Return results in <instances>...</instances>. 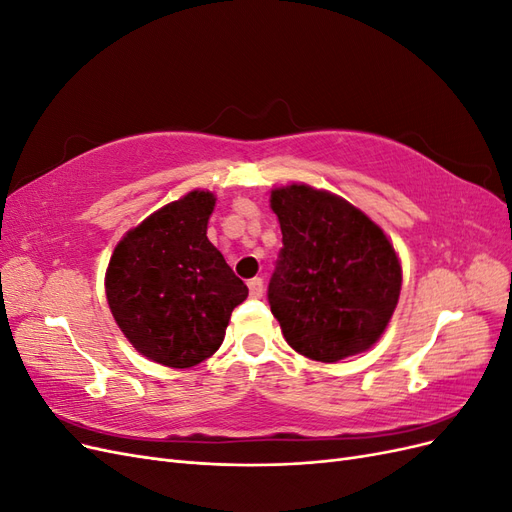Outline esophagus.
I'll return each mask as SVG.
<instances>
[{
  "label": "esophagus",
  "instance_id": "obj_1",
  "mask_svg": "<svg viewBox=\"0 0 512 512\" xmlns=\"http://www.w3.org/2000/svg\"><path fill=\"white\" fill-rule=\"evenodd\" d=\"M247 288H250V297L260 299L262 292H265V284H262L260 277H254V280L247 282Z\"/></svg>",
  "mask_w": 512,
  "mask_h": 512
}]
</instances>
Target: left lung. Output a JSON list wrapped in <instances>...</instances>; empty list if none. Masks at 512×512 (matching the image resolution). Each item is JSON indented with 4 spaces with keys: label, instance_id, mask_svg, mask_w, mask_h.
Instances as JSON below:
<instances>
[{
    "label": "left lung",
    "instance_id": "left-lung-1",
    "mask_svg": "<svg viewBox=\"0 0 512 512\" xmlns=\"http://www.w3.org/2000/svg\"><path fill=\"white\" fill-rule=\"evenodd\" d=\"M269 203L284 241L269 305L288 346L320 363L369 350L401 292L391 239L346 198L307 183L273 188Z\"/></svg>",
    "mask_w": 512,
    "mask_h": 512
}]
</instances>
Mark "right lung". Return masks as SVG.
<instances>
[{
	"instance_id": "obj_1",
	"label": "right lung",
	"mask_w": 512,
	"mask_h": 512,
	"mask_svg": "<svg viewBox=\"0 0 512 512\" xmlns=\"http://www.w3.org/2000/svg\"><path fill=\"white\" fill-rule=\"evenodd\" d=\"M215 194L192 190L121 237L108 260L106 301L121 333L149 361L194 367L224 342L247 286L207 237Z\"/></svg>"
}]
</instances>
